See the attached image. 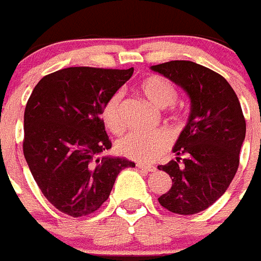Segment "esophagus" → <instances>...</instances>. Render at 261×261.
I'll use <instances>...</instances> for the list:
<instances>
[{"instance_id": "1", "label": "esophagus", "mask_w": 261, "mask_h": 261, "mask_svg": "<svg viewBox=\"0 0 261 261\" xmlns=\"http://www.w3.org/2000/svg\"><path fill=\"white\" fill-rule=\"evenodd\" d=\"M137 167L139 168V170H144V171H147V172H154L155 170H156L154 166H148V164H143V163H138Z\"/></svg>"}]
</instances>
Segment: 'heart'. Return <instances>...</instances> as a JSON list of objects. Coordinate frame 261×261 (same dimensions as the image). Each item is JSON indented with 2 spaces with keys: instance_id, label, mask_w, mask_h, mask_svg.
Here are the masks:
<instances>
[{
  "instance_id": "1",
  "label": "heart",
  "mask_w": 261,
  "mask_h": 261,
  "mask_svg": "<svg viewBox=\"0 0 261 261\" xmlns=\"http://www.w3.org/2000/svg\"><path fill=\"white\" fill-rule=\"evenodd\" d=\"M139 90L151 103L156 107H168L178 99V93L171 82L161 75H148L139 83ZM122 94H113L106 100L100 118L105 127L113 134H120L123 130V120L120 115ZM171 137L167 131L156 130L150 133L133 131L120 138L117 150L120 155L139 162H152L167 150Z\"/></svg>"
}]
</instances>
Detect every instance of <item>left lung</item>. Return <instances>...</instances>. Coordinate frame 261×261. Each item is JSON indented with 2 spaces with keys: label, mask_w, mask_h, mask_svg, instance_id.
Returning <instances> with one entry per match:
<instances>
[{
  "label": "left lung",
  "mask_w": 261,
  "mask_h": 261,
  "mask_svg": "<svg viewBox=\"0 0 261 261\" xmlns=\"http://www.w3.org/2000/svg\"><path fill=\"white\" fill-rule=\"evenodd\" d=\"M178 85L191 100L187 124L172 152L174 161L159 170L172 179L170 191L158 199L179 215L204 211L231 185L246 138V119L235 91L220 74L191 61L151 66Z\"/></svg>",
  "instance_id": "left-lung-1"
}]
</instances>
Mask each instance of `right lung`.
I'll return each instance as SVG.
<instances>
[{
	"mask_svg": "<svg viewBox=\"0 0 261 261\" xmlns=\"http://www.w3.org/2000/svg\"><path fill=\"white\" fill-rule=\"evenodd\" d=\"M134 69L67 67L43 76L23 115V155L43 196L74 218L97 211L118 174L135 167L106 155L111 142L100 119L106 100Z\"/></svg>",
	"mask_w": 261,
	"mask_h": 261,
	"instance_id": "1",
	"label": "right lung"
}]
</instances>
